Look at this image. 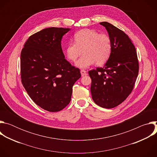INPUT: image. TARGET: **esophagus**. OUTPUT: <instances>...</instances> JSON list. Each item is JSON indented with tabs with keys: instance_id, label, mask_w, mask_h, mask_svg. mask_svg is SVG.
<instances>
[{
	"instance_id": "34e87169",
	"label": "esophagus",
	"mask_w": 157,
	"mask_h": 157,
	"mask_svg": "<svg viewBox=\"0 0 157 157\" xmlns=\"http://www.w3.org/2000/svg\"><path fill=\"white\" fill-rule=\"evenodd\" d=\"M81 76H82L87 75V73H86V71L85 70H81Z\"/></svg>"
}]
</instances>
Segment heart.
<instances>
[{"mask_svg": "<svg viewBox=\"0 0 157 157\" xmlns=\"http://www.w3.org/2000/svg\"><path fill=\"white\" fill-rule=\"evenodd\" d=\"M75 43L68 44L64 54L70 61L75 62L82 53V56L76 63L81 69H86L96 63L101 66L105 63L113 51V43L110 36L97 31L84 29L74 35Z\"/></svg>", "mask_w": 157, "mask_h": 157, "instance_id": "b5f03b06", "label": "heart"}]
</instances>
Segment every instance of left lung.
Segmentation results:
<instances>
[{"label":"left lung","instance_id":"8db88e82","mask_svg":"<svg viewBox=\"0 0 157 157\" xmlns=\"http://www.w3.org/2000/svg\"><path fill=\"white\" fill-rule=\"evenodd\" d=\"M113 43V51L102 68L89 71L94 102L106 109L114 108L131 93L139 73L136 50L123 31L106 21L101 22Z\"/></svg>","mask_w":157,"mask_h":157}]
</instances>
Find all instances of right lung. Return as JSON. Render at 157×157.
Masks as SVG:
<instances>
[{"label": "right lung", "instance_id": "right-lung-1", "mask_svg": "<svg viewBox=\"0 0 157 157\" xmlns=\"http://www.w3.org/2000/svg\"><path fill=\"white\" fill-rule=\"evenodd\" d=\"M70 29L50 27L30 36L20 55L21 82L33 101L49 112L68 105L80 71L64 58L61 39Z\"/></svg>", "mask_w": 157, "mask_h": 157}]
</instances>
